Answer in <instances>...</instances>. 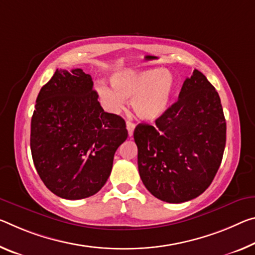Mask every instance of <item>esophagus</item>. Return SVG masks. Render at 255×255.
I'll return each instance as SVG.
<instances>
[{"label": "esophagus", "mask_w": 255, "mask_h": 255, "mask_svg": "<svg viewBox=\"0 0 255 255\" xmlns=\"http://www.w3.org/2000/svg\"><path fill=\"white\" fill-rule=\"evenodd\" d=\"M126 127H127V130H128V135L132 136V132H134V129H135V124L130 123V121H127Z\"/></svg>", "instance_id": "esophagus-1"}]
</instances>
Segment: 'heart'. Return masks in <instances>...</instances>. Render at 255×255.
I'll list each match as a JSON object with an SVG mask.
<instances>
[{"label": "heart", "instance_id": "obj_1", "mask_svg": "<svg viewBox=\"0 0 255 255\" xmlns=\"http://www.w3.org/2000/svg\"><path fill=\"white\" fill-rule=\"evenodd\" d=\"M112 85L100 83L96 87L102 103L117 112L131 99L132 110L138 118L154 121L168 110L173 93V78L159 69H124L112 76Z\"/></svg>", "mask_w": 255, "mask_h": 255}]
</instances>
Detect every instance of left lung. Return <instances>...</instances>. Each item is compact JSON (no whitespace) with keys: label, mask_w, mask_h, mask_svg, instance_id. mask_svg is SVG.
Returning a JSON list of instances; mask_svg holds the SVG:
<instances>
[{"label":"left lung","mask_w":255,"mask_h":255,"mask_svg":"<svg viewBox=\"0 0 255 255\" xmlns=\"http://www.w3.org/2000/svg\"><path fill=\"white\" fill-rule=\"evenodd\" d=\"M138 171L147 191L168 203L201 195L215 178L226 145V120L216 88L194 70L178 101L155 126L137 125Z\"/></svg>","instance_id":"1"}]
</instances>
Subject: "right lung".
<instances>
[{
    "mask_svg": "<svg viewBox=\"0 0 255 255\" xmlns=\"http://www.w3.org/2000/svg\"><path fill=\"white\" fill-rule=\"evenodd\" d=\"M82 69H56L40 88L31 117V156L40 179L66 200L98 193L110 176L113 156L127 139L126 123L104 112Z\"/></svg>",
    "mask_w": 255,
    "mask_h": 255,
    "instance_id": "obj_1",
    "label": "right lung"
}]
</instances>
